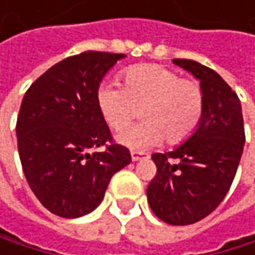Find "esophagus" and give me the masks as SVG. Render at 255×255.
Returning <instances> with one entry per match:
<instances>
[{
  "label": "esophagus",
  "instance_id": "1",
  "mask_svg": "<svg viewBox=\"0 0 255 255\" xmlns=\"http://www.w3.org/2000/svg\"><path fill=\"white\" fill-rule=\"evenodd\" d=\"M146 157H148V154L143 153V151H136V150L131 151V159L133 160H140V159H146Z\"/></svg>",
  "mask_w": 255,
  "mask_h": 255
}]
</instances>
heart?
Returning <instances> with one entry per match:
<instances>
[{
  "mask_svg": "<svg viewBox=\"0 0 255 255\" xmlns=\"http://www.w3.org/2000/svg\"><path fill=\"white\" fill-rule=\"evenodd\" d=\"M124 87L101 84L96 105L101 116L115 131L127 128L140 109V124L119 134V140L133 148H146L163 137L171 145L188 139L200 124L205 96L196 79L180 78L168 67L143 64L122 73Z\"/></svg>",
  "mask_w": 255,
  "mask_h": 255,
  "instance_id": "b5f03b06",
  "label": "heart"
}]
</instances>
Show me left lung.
Returning <instances> with one entry per match:
<instances>
[{
  "label": "left lung",
  "instance_id": "left-lung-1",
  "mask_svg": "<svg viewBox=\"0 0 255 255\" xmlns=\"http://www.w3.org/2000/svg\"><path fill=\"white\" fill-rule=\"evenodd\" d=\"M173 62L200 81L203 115L187 142L151 156L157 171L146 199L165 223L190 225L211 214L230 191L243 153L245 128L239 96L213 68L193 59Z\"/></svg>",
  "mask_w": 255,
  "mask_h": 255
}]
</instances>
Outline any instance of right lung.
<instances>
[{
    "label": "right lung",
    "mask_w": 255,
    "mask_h": 255,
    "mask_svg": "<svg viewBox=\"0 0 255 255\" xmlns=\"http://www.w3.org/2000/svg\"><path fill=\"white\" fill-rule=\"evenodd\" d=\"M121 58L92 50L68 56L28 87L21 102L16 136L22 171L42 207L59 217L92 213L113 174L131 162L96 105L99 82Z\"/></svg>",
    "instance_id": "right-lung-1"
}]
</instances>
